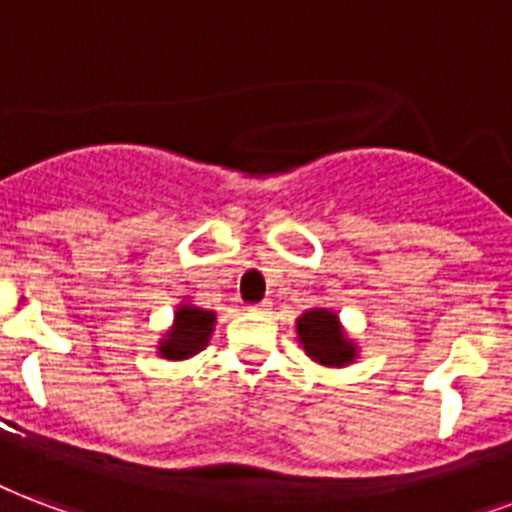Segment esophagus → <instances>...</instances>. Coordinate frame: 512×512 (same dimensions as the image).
Wrapping results in <instances>:
<instances>
[{
  "label": "esophagus",
  "mask_w": 512,
  "mask_h": 512,
  "mask_svg": "<svg viewBox=\"0 0 512 512\" xmlns=\"http://www.w3.org/2000/svg\"><path fill=\"white\" fill-rule=\"evenodd\" d=\"M249 311H255V314H265V311H268V303H255V306H249Z\"/></svg>",
  "instance_id": "esophagus-1"
}]
</instances>
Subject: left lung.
I'll use <instances>...</instances> for the list:
<instances>
[{"label":"left lung","mask_w":512,"mask_h":512,"mask_svg":"<svg viewBox=\"0 0 512 512\" xmlns=\"http://www.w3.org/2000/svg\"><path fill=\"white\" fill-rule=\"evenodd\" d=\"M298 335L311 360L327 368H341L357 357L354 343L346 341L341 322L327 308H311L298 319Z\"/></svg>","instance_id":"obj_1"}]
</instances>
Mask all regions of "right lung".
<instances>
[{"label":"right lung","mask_w":512,"mask_h":512,"mask_svg":"<svg viewBox=\"0 0 512 512\" xmlns=\"http://www.w3.org/2000/svg\"><path fill=\"white\" fill-rule=\"evenodd\" d=\"M214 314L195 306H179L174 327L161 341V357L166 360H187L201 351L214 330Z\"/></svg>","instance_id":"add662e5"}]
</instances>
